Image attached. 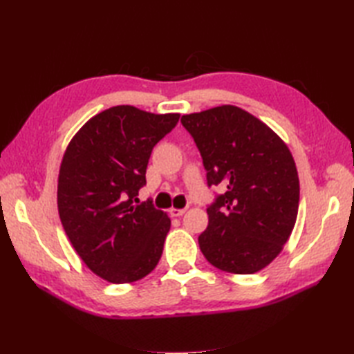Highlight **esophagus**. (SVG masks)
Wrapping results in <instances>:
<instances>
[{
    "label": "esophagus",
    "instance_id": "esophagus-1",
    "mask_svg": "<svg viewBox=\"0 0 354 354\" xmlns=\"http://www.w3.org/2000/svg\"><path fill=\"white\" fill-rule=\"evenodd\" d=\"M187 212V207L185 208H170V216L173 217H178V216H183Z\"/></svg>",
    "mask_w": 354,
    "mask_h": 354
}]
</instances>
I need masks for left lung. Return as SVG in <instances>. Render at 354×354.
Returning <instances> with one entry per match:
<instances>
[{"instance_id": "obj_1", "label": "left lung", "mask_w": 354, "mask_h": 354, "mask_svg": "<svg viewBox=\"0 0 354 354\" xmlns=\"http://www.w3.org/2000/svg\"><path fill=\"white\" fill-rule=\"evenodd\" d=\"M207 171V185H223L207 207L199 246L213 266L254 274L288 242L297 221L299 181L295 161L278 135L231 104L183 115Z\"/></svg>"}]
</instances>
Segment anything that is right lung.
<instances>
[{
	"label": "right lung",
	"instance_id": "right-lung-1",
	"mask_svg": "<svg viewBox=\"0 0 354 354\" xmlns=\"http://www.w3.org/2000/svg\"><path fill=\"white\" fill-rule=\"evenodd\" d=\"M178 120L122 104L93 117L66 147L57 184L62 227L85 265L111 283L137 281L161 259L170 217L150 199L135 202L150 153Z\"/></svg>",
	"mask_w": 354,
	"mask_h": 354
}]
</instances>
